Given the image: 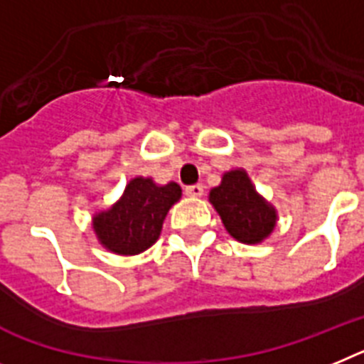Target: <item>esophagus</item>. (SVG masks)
Segmentation results:
<instances>
[{"label":"esophagus","instance_id":"1","mask_svg":"<svg viewBox=\"0 0 364 364\" xmlns=\"http://www.w3.org/2000/svg\"><path fill=\"white\" fill-rule=\"evenodd\" d=\"M185 194L191 198H201L203 196V185H191L185 188Z\"/></svg>","mask_w":364,"mask_h":364}]
</instances>
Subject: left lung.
I'll return each mask as SVG.
<instances>
[{"label": "left lung", "instance_id": "obj_1", "mask_svg": "<svg viewBox=\"0 0 364 364\" xmlns=\"http://www.w3.org/2000/svg\"><path fill=\"white\" fill-rule=\"evenodd\" d=\"M209 201L225 231L242 244H261L277 224L276 207L255 191L244 168L224 172L218 187L210 188Z\"/></svg>", "mask_w": 364, "mask_h": 364}]
</instances>
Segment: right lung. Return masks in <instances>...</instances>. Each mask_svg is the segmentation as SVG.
Masks as SVG:
<instances>
[{"instance_id":"right-lung-1","label":"right lung","mask_w":364,"mask_h":364,"mask_svg":"<svg viewBox=\"0 0 364 364\" xmlns=\"http://www.w3.org/2000/svg\"><path fill=\"white\" fill-rule=\"evenodd\" d=\"M181 200V187L170 181L157 185L151 177L136 176L109 209L92 216L97 242L116 255H139L157 242L163 222L173 203Z\"/></svg>"}]
</instances>
